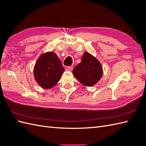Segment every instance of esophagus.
Wrapping results in <instances>:
<instances>
[{
	"instance_id": "obj_1",
	"label": "esophagus",
	"mask_w": 146,
	"mask_h": 146,
	"mask_svg": "<svg viewBox=\"0 0 146 146\" xmlns=\"http://www.w3.org/2000/svg\"><path fill=\"white\" fill-rule=\"evenodd\" d=\"M72 69H73L72 66H68V70H69V71H72Z\"/></svg>"
}]
</instances>
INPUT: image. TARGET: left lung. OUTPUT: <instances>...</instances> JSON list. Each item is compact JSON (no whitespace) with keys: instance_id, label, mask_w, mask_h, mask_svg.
I'll return each mask as SVG.
<instances>
[{"instance_id":"8db88e82","label":"left lung","mask_w":146,"mask_h":146,"mask_svg":"<svg viewBox=\"0 0 146 146\" xmlns=\"http://www.w3.org/2000/svg\"><path fill=\"white\" fill-rule=\"evenodd\" d=\"M72 72L83 85L92 86L102 77L103 69L98 59L85 52L82 55L81 62L74 68Z\"/></svg>"}]
</instances>
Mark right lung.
<instances>
[{
	"label": "right lung",
	"instance_id": "add662e5",
	"mask_svg": "<svg viewBox=\"0 0 146 146\" xmlns=\"http://www.w3.org/2000/svg\"><path fill=\"white\" fill-rule=\"evenodd\" d=\"M64 71L58 56L52 52L44 53L39 56L34 66L35 80L44 89L54 87L59 82Z\"/></svg>",
	"mask_w": 146,
	"mask_h": 146
}]
</instances>
